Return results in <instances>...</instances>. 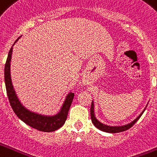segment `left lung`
Listing matches in <instances>:
<instances>
[{
	"label": "left lung",
	"mask_w": 157,
	"mask_h": 157,
	"mask_svg": "<svg viewBox=\"0 0 157 157\" xmlns=\"http://www.w3.org/2000/svg\"><path fill=\"white\" fill-rule=\"evenodd\" d=\"M143 109L142 113H140L139 116H137V118H135L133 121H132L131 123H129L128 124H125V125H122V126H109V125H106V124H102L101 122H100L98 120L96 117H95V114H94V101H92L91 103V107H90V118H91V121L93 123L94 126L96 127L98 129H100L101 131L105 132H109V133H116V132H120L126 131L128 129H129L131 127H132L135 124V123L140 118V117L142 115L143 112L145 111L146 108Z\"/></svg>",
	"instance_id": "8db88e82"
}]
</instances>
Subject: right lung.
<instances>
[{
    "label": "right lung",
    "mask_w": 157,
    "mask_h": 157,
    "mask_svg": "<svg viewBox=\"0 0 157 157\" xmlns=\"http://www.w3.org/2000/svg\"><path fill=\"white\" fill-rule=\"evenodd\" d=\"M20 38L16 39L15 44L20 39ZM15 44H13V46L15 45ZM13 46L10 49L6 63L5 65V84L6 88L7 96L12 109L14 110L15 113L20 120H22L24 123H25L27 125L30 126L33 128L37 129L39 131L47 132L56 131L65 124L67 118L68 111L73 100L74 94L71 92L68 93L62 107L60 109V111L55 115H44V114L32 112L29 110L28 109H26L19 100L12 84L11 76H10V61H11Z\"/></svg>",
    "instance_id": "obj_1"
}]
</instances>
